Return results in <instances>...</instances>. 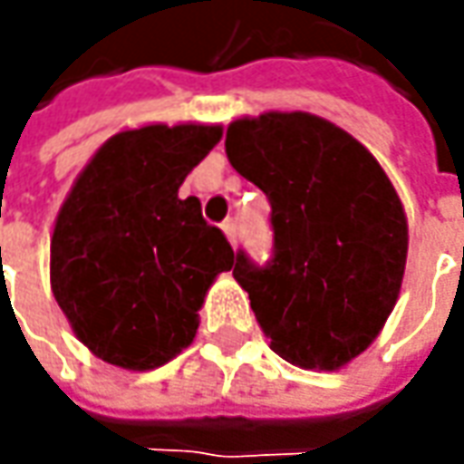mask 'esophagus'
<instances>
[{
    "mask_svg": "<svg viewBox=\"0 0 464 464\" xmlns=\"http://www.w3.org/2000/svg\"><path fill=\"white\" fill-rule=\"evenodd\" d=\"M222 229L224 235H227V240H229V245L235 247V245H237V224L232 222V219H227V222L222 224Z\"/></svg>",
    "mask_w": 464,
    "mask_h": 464,
    "instance_id": "1",
    "label": "esophagus"
}]
</instances>
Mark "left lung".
Here are the masks:
<instances>
[{
	"instance_id": "1",
	"label": "left lung",
	"mask_w": 464,
	"mask_h": 464,
	"mask_svg": "<svg viewBox=\"0 0 464 464\" xmlns=\"http://www.w3.org/2000/svg\"><path fill=\"white\" fill-rule=\"evenodd\" d=\"M224 150L274 208V260L237 256L232 271L268 346L299 369H343L401 296L408 217L392 180L359 139L304 111L235 118Z\"/></svg>"
}]
</instances>
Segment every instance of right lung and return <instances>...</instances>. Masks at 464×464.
<instances>
[{"instance_id": "add662e5", "label": "right lung", "mask_w": 464, "mask_h": 464, "mask_svg": "<svg viewBox=\"0 0 464 464\" xmlns=\"http://www.w3.org/2000/svg\"><path fill=\"white\" fill-rule=\"evenodd\" d=\"M222 139L219 123H147L82 168L51 235V292L90 353L126 372L172 362L198 330L235 253L178 190Z\"/></svg>"}]
</instances>
